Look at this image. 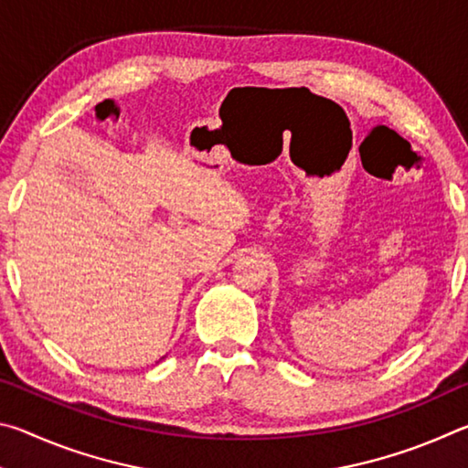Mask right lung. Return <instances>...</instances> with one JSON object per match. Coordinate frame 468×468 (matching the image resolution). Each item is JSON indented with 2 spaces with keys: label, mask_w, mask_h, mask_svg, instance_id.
I'll list each match as a JSON object with an SVG mask.
<instances>
[{
  "label": "right lung",
  "mask_w": 468,
  "mask_h": 468,
  "mask_svg": "<svg viewBox=\"0 0 468 468\" xmlns=\"http://www.w3.org/2000/svg\"><path fill=\"white\" fill-rule=\"evenodd\" d=\"M165 357H167V355H165ZM165 357H161V359H158V361H163V359H165ZM158 361H156V363H158Z\"/></svg>",
  "instance_id": "obj_1"
}]
</instances>
